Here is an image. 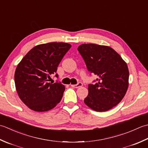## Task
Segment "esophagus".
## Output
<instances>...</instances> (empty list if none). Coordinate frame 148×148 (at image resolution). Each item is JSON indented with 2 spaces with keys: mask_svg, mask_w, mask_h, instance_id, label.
Returning <instances> with one entry per match:
<instances>
[{
  "mask_svg": "<svg viewBox=\"0 0 148 148\" xmlns=\"http://www.w3.org/2000/svg\"><path fill=\"white\" fill-rule=\"evenodd\" d=\"M83 86V84L82 82H78L77 84H75V85H71L72 87H75V88H78V87H82Z\"/></svg>",
  "mask_w": 148,
  "mask_h": 148,
  "instance_id": "esophagus-1",
  "label": "esophagus"
}]
</instances>
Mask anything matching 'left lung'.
Listing matches in <instances>:
<instances>
[{"label": "left lung", "instance_id": "left-lung-1", "mask_svg": "<svg viewBox=\"0 0 148 148\" xmlns=\"http://www.w3.org/2000/svg\"><path fill=\"white\" fill-rule=\"evenodd\" d=\"M78 50L88 71L98 77L89 84L84 103L97 112L116 106L124 98L128 87V66L112 48L96 44H82Z\"/></svg>", "mask_w": 148, "mask_h": 148}]
</instances>
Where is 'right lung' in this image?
I'll list each match as a JSON object with an SVG mask.
<instances>
[{
	"mask_svg": "<svg viewBox=\"0 0 148 148\" xmlns=\"http://www.w3.org/2000/svg\"><path fill=\"white\" fill-rule=\"evenodd\" d=\"M71 45L49 43L37 45L24 56L14 73L18 95L24 103L36 112L55 107L61 100L65 87L61 82H50L57 67ZM58 77V75L56 74Z\"/></svg>",
	"mask_w": 148,
	"mask_h": 148,
	"instance_id": "obj_1",
	"label": "right lung"
}]
</instances>
